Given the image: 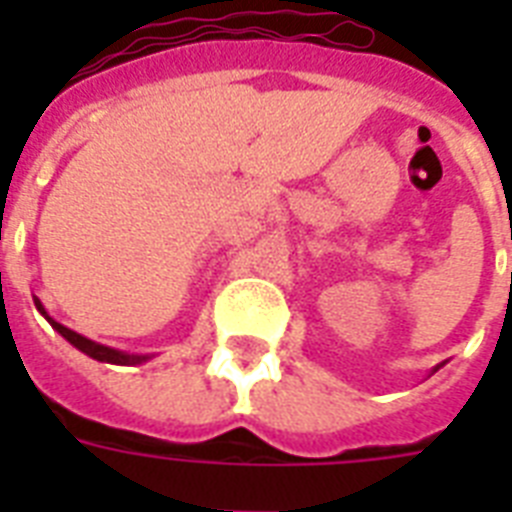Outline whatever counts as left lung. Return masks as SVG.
Masks as SVG:
<instances>
[{"instance_id":"left-lung-1","label":"left lung","mask_w":512,"mask_h":512,"mask_svg":"<svg viewBox=\"0 0 512 512\" xmlns=\"http://www.w3.org/2000/svg\"><path fill=\"white\" fill-rule=\"evenodd\" d=\"M444 364H446V361H444ZM444 364H438V366H433V369H430V374H433V372H438V369H441V366H444Z\"/></svg>"}]
</instances>
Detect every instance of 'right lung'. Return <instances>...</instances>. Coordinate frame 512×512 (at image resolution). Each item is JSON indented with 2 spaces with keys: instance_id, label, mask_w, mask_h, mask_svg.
Returning <instances> with one entry per match:
<instances>
[{
  "instance_id": "1",
  "label": "right lung",
  "mask_w": 512,
  "mask_h": 512,
  "mask_svg": "<svg viewBox=\"0 0 512 512\" xmlns=\"http://www.w3.org/2000/svg\"><path fill=\"white\" fill-rule=\"evenodd\" d=\"M34 305H36V311L42 313L44 319H47V324H50V327L55 329L60 337H66V340L71 342L76 350H82L84 356L95 358V361H103V364H116V366H138V364H146V361H151V358H154L151 353H127V350L111 348V345H100V342L79 335V332H74V329L63 327L60 321L52 319L39 297H34Z\"/></svg>"
}]
</instances>
